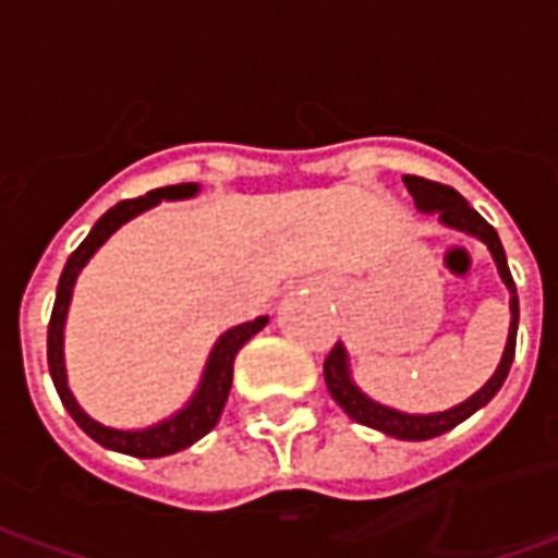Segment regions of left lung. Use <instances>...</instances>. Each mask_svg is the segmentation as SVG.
I'll return each instance as SVG.
<instances>
[{"label":"left lung","mask_w":558,"mask_h":558,"mask_svg":"<svg viewBox=\"0 0 558 558\" xmlns=\"http://www.w3.org/2000/svg\"><path fill=\"white\" fill-rule=\"evenodd\" d=\"M403 184L410 187L412 199H415V208H418L421 215H436L442 227L463 232V235L475 239V242H481L490 251L493 263H496V271H499L505 290H508V311H511L502 359L496 364V371H493L490 379H487L472 398H466L463 403H457V407L442 412H403L395 410V407H388V403H379V400L371 398V395L362 391V386L355 383L350 350H347L343 343H338V347L331 350V355L326 359V386L328 395L335 398V403H338L340 410L347 412L352 421L364 424V427H374V430L386 433V436H395V439H407V442H421V439L442 436V433L457 427V424L466 421L469 415H475L481 407H487V403L496 398V391L502 388L505 376H508L511 362H514L520 302H517L514 278H511V271H508L505 247L490 223L481 218L478 211L469 206L466 199L457 194L454 187H448V184L427 182V179H418V175H403Z\"/></svg>","instance_id":"8db88e82"}]
</instances>
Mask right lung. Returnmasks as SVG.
I'll use <instances>...</instances> for the list:
<instances>
[{
	"label": "right lung",
	"instance_id": "add662e5",
	"mask_svg": "<svg viewBox=\"0 0 558 558\" xmlns=\"http://www.w3.org/2000/svg\"><path fill=\"white\" fill-rule=\"evenodd\" d=\"M203 187L196 182L184 184H170V187H158V191H148L146 196H137V199H122L116 203L110 211H104L98 223L92 227L89 235L83 239L74 254L68 256L65 268H62V278H59V287H56V304L53 316H50V328H47V364H50V376H53V386L59 391V398L65 403V410L71 412V418L77 421L80 430L89 433L92 439L110 451H119V454L131 457H167L175 454V451H184L191 448L196 439H203L215 424H218L220 412H223V403L230 398L232 386V362L242 350L247 340L254 338L256 331H263L268 326V316H256L251 323H242V326L227 328L215 347L208 350V359L203 364V374H199V383H196L194 395L184 400L182 410H175L167 418L155 421V424H146V427H110L104 421L92 418L89 412L83 410L74 398V391L68 386V367H65V323H68V307H71V299H74V287H77V278L83 268L89 266V259L104 247V242L113 235L119 227H125L128 220H134L137 215L155 208L160 199L167 203H175V199H194Z\"/></svg>",
	"mask_w": 558,
	"mask_h": 558
}]
</instances>
